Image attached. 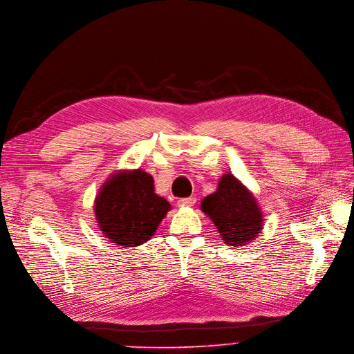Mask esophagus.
Listing matches in <instances>:
<instances>
[{"label":"esophagus","mask_w":354,"mask_h":354,"mask_svg":"<svg viewBox=\"0 0 354 354\" xmlns=\"http://www.w3.org/2000/svg\"><path fill=\"white\" fill-rule=\"evenodd\" d=\"M195 203H196V199H195L194 196L178 199V205H179V207H192Z\"/></svg>","instance_id":"esophagus-1"}]
</instances>
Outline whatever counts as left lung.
Wrapping results in <instances>:
<instances>
[{
  "label": "left lung",
  "instance_id": "left-lung-1",
  "mask_svg": "<svg viewBox=\"0 0 354 354\" xmlns=\"http://www.w3.org/2000/svg\"><path fill=\"white\" fill-rule=\"evenodd\" d=\"M201 209L209 215L228 245L249 243L262 230L263 215L256 199L232 174L224 175L218 189L203 199Z\"/></svg>",
  "mask_w": 354,
  "mask_h": 354
}]
</instances>
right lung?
Masks as SVG:
<instances>
[{
  "label": "right lung",
  "instance_id": "right-lung-1",
  "mask_svg": "<svg viewBox=\"0 0 354 354\" xmlns=\"http://www.w3.org/2000/svg\"><path fill=\"white\" fill-rule=\"evenodd\" d=\"M169 209L171 204L155 194L153 178L140 169L114 175L95 199L102 234L124 248L146 243Z\"/></svg>",
  "mask_w": 354,
  "mask_h": 354
}]
</instances>
